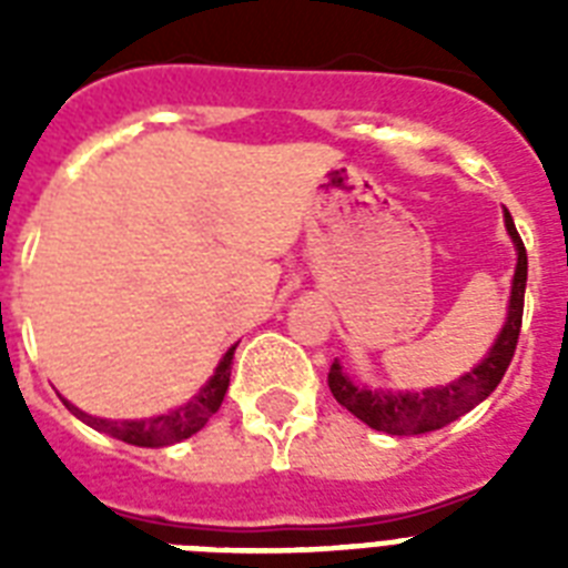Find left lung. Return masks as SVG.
I'll list each match as a JSON object with an SVG mask.
<instances>
[{"label":"left lung","instance_id":"obj_1","mask_svg":"<svg viewBox=\"0 0 568 568\" xmlns=\"http://www.w3.org/2000/svg\"><path fill=\"white\" fill-rule=\"evenodd\" d=\"M504 223H507V232H510L519 258H516V274H513L507 321H504L495 345L489 347V354L471 372L448 383V386L424 388V392H383V388L356 386L354 379L342 372L336 359L329 365L327 383L333 397L345 406L347 413H354L359 422H365L374 430L392 433V436H418V433L439 430L445 424L457 422L459 415H466L468 409H475L480 400L493 395L495 386L501 383V377L510 368V359L516 354V345H519L525 285H528V253H525V244L516 232L510 212H504Z\"/></svg>","mask_w":568,"mask_h":568}]
</instances>
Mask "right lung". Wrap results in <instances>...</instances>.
I'll list each match as a JSON object with an SVG mask.
<instances>
[{
    "label": "right lung",
    "mask_w": 568,
    "mask_h": 568,
    "mask_svg": "<svg viewBox=\"0 0 568 568\" xmlns=\"http://www.w3.org/2000/svg\"><path fill=\"white\" fill-rule=\"evenodd\" d=\"M235 347L239 345H232L230 351L223 354V359L217 363V368H214L212 379L200 388V395L168 415L141 418V422H111V418H97V415L82 413L79 406L67 404V400L64 404L75 418H82V422L88 424V427H93V430L109 433L114 439L126 442V445H138V448H164V445L189 439L196 430H203L205 422L221 409L223 395H226V388H230L232 354H235Z\"/></svg>",
    "instance_id": "obj_1"
}]
</instances>
